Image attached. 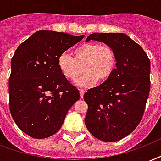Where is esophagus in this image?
Returning <instances> with one entry per match:
<instances>
[{"instance_id":"1","label":"esophagus","mask_w":161,"mask_h":161,"mask_svg":"<svg viewBox=\"0 0 161 161\" xmlns=\"http://www.w3.org/2000/svg\"><path fill=\"white\" fill-rule=\"evenodd\" d=\"M79 93H80V97L82 99L84 98V90H79Z\"/></svg>"}]
</instances>
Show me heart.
<instances>
[{
	"label": "heart",
	"mask_w": 161,
	"mask_h": 161,
	"mask_svg": "<svg viewBox=\"0 0 161 161\" xmlns=\"http://www.w3.org/2000/svg\"><path fill=\"white\" fill-rule=\"evenodd\" d=\"M58 58V67L68 80H76L85 71V74L76 82L77 86L89 87L96 81H105L112 76L116 65V56L113 48L108 45L85 43ZM84 68L83 69L82 67Z\"/></svg>",
	"instance_id": "1"
}]
</instances>
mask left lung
Returning <instances> with one entry per match:
<instances>
[{"instance_id": "1", "label": "left lung", "mask_w": 161, "mask_h": 161, "mask_svg": "<svg viewBox=\"0 0 161 161\" xmlns=\"http://www.w3.org/2000/svg\"><path fill=\"white\" fill-rule=\"evenodd\" d=\"M113 48L116 68L84 96L88 104L85 125L103 142H117L140 123L150 90V60L142 47L124 33H93L86 39Z\"/></svg>"}]
</instances>
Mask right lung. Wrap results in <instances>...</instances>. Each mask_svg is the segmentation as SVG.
Listing matches in <instances>:
<instances>
[{
	"mask_svg": "<svg viewBox=\"0 0 161 161\" xmlns=\"http://www.w3.org/2000/svg\"><path fill=\"white\" fill-rule=\"evenodd\" d=\"M84 35L38 31L18 47L11 60L9 105L25 134L42 139L55 134L80 95L58 67V58Z\"/></svg>",
	"mask_w": 161,
	"mask_h": 161,
	"instance_id": "add662e5",
	"label": "right lung"
}]
</instances>
